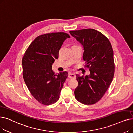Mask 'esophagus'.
<instances>
[{
    "label": "esophagus",
    "instance_id": "1",
    "mask_svg": "<svg viewBox=\"0 0 133 133\" xmlns=\"http://www.w3.org/2000/svg\"><path fill=\"white\" fill-rule=\"evenodd\" d=\"M68 77L70 78V79H74V78H76V75H75L74 73H69Z\"/></svg>",
    "mask_w": 133,
    "mask_h": 133
}]
</instances>
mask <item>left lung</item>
<instances>
[{"label":"left lung","instance_id":"8db88e82","mask_svg":"<svg viewBox=\"0 0 133 133\" xmlns=\"http://www.w3.org/2000/svg\"><path fill=\"white\" fill-rule=\"evenodd\" d=\"M84 47L85 66L89 69V76L76 75L78 86L74 95L77 101L85 105L98 102L111 84L115 72L114 53L108 38L94 29L70 31Z\"/></svg>","mask_w":133,"mask_h":133}]
</instances>
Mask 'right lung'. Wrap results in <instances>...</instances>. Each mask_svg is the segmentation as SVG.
Listing matches in <instances>:
<instances>
[{
	"label": "right lung",
	"instance_id": "1",
	"mask_svg": "<svg viewBox=\"0 0 133 133\" xmlns=\"http://www.w3.org/2000/svg\"><path fill=\"white\" fill-rule=\"evenodd\" d=\"M70 36L53 32L37 36L31 43L22 59L23 77L34 98L45 105L59 100L67 72L55 74L52 65L59 57L63 42Z\"/></svg>",
	"mask_w": 133,
	"mask_h": 133
}]
</instances>
